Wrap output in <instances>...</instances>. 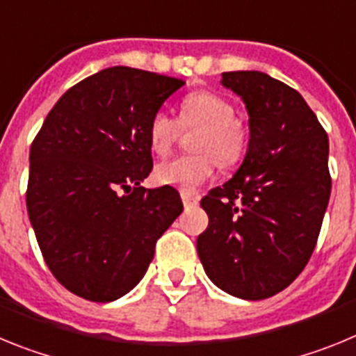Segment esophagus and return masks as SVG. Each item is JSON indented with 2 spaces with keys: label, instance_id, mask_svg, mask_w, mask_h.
<instances>
[{
  "label": "esophagus",
  "instance_id": "esophagus-1",
  "mask_svg": "<svg viewBox=\"0 0 356 356\" xmlns=\"http://www.w3.org/2000/svg\"><path fill=\"white\" fill-rule=\"evenodd\" d=\"M181 201H184V207L188 209V207H196L197 205V197L194 194L187 193V191H181Z\"/></svg>",
  "mask_w": 356,
  "mask_h": 356
}]
</instances>
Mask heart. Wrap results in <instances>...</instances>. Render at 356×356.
Wrapping results in <instances>:
<instances>
[{"instance_id":"b5f03b06","label":"heart","mask_w":356,"mask_h":356,"mask_svg":"<svg viewBox=\"0 0 356 356\" xmlns=\"http://www.w3.org/2000/svg\"><path fill=\"white\" fill-rule=\"evenodd\" d=\"M234 114V105L221 94L210 90L188 94L180 105L178 121L165 112H156L147 127L149 147L156 155L171 151L181 128L201 130L194 140V149L200 151V155L176 156L159 163L155 180L160 185L194 191L213 175L216 158L221 165L237 163L248 146V127Z\"/></svg>"}]
</instances>
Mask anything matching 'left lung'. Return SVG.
Instances as JSON below:
<instances>
[{
	"label": "left lung",
	"mask_w": 356,
	"mask_h": 356,
	"mask_svg": "<svg viewBox=\"0 0 356 356\" xmlns=\"http://www.w3.org/2000/svg\"><path fill=\"white\" fill-rule=\"evenodd\" d=\"M250 115L246 156L201 207L197 237L207 276L241 300H266L298 278L312 257L328 207V135L298 90L260 71L222 72Z\"/></svg>",
	"instance_id": "obj_1"
}]
</instances>
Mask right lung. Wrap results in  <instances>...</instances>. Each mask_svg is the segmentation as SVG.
I'll use <instances>...</instances> for the list:
<instances>
[{
	"instance_id": "1",
	"label": "right lung",
	"mask_w": 356,
	"mask_h": 356,
	"mask_svg": "<svg viewBox=\"0 0 356 356\" xmlns=\"http://www.w3.org/2000/svg\"><path fill=\"white\" fill-rule=\"evenodd\" d=\"M184 83L124 65L103 69L55 103L31 143L30 222L49 271L83 300L128 294L184 210L172 187H140L153 169L151 118Z\"/></svg>"
}]
</instances>
